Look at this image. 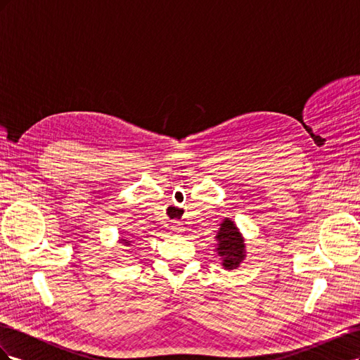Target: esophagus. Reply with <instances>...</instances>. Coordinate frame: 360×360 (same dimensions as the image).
<instances>
[{
    "mask_svg": "<svg viewBox=\"0 0 360 360\" xmlns=\"http://www.w3.org/2000/svg\"><path fill=\"white\" fill-rule=\"evenodd\" d=\"M172 230L181 231V224H180V222H174V225H172Z\"/></svg>",
    "mask_w": 360,
    "mask_h": 360,
    "instance_id": "esophagus-1",
    "label": "esophagus"
}]
</instances>
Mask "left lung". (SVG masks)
<instances>
[{
	"mask_svg": "<svg viewBox=\"0 0 360 360\" xmlns=\"http://www.w3.org/2000/svg\"><path fill=\"white\" fill-rule=\"evenodd\" d=\"M216 252L221 257L222 266L225 270H234L242 264L246 257V245L245 237L242 236L237 225L225 217L222 221L219 231L216 234Z\"/></svg>",
	"mask_w": 360,
	"mask_h": 360,
	"instance_id": "obj_1",
	"label": "left lung"
}]
</instances>
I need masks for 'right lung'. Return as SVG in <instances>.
<instances>
[{"mask_svg":"<svg viewBox=\"0 0 360 360\" xmlns=\"http://www.w3.org/2000/svg\"><path fill=\"white\" fill-rule=\"evenodd\" d=\"M118 243H122L123 246L129 248V246H132L134 240H130V238H129V237H120V238H118Z\"/></svg>","mask_w":360,"mask_h":360,"instance_id":"1","label":"right lung"}]
</instances>
